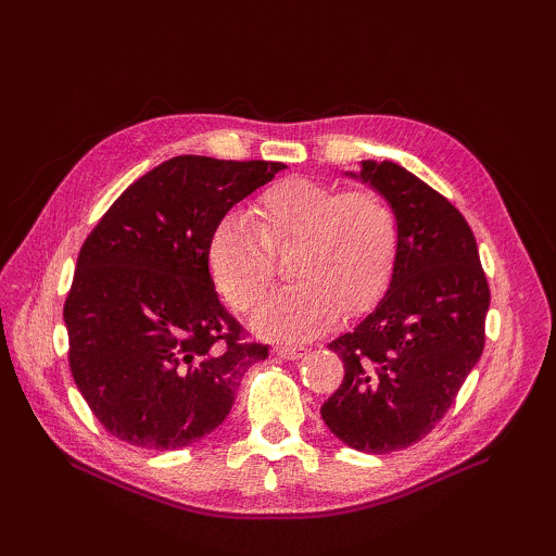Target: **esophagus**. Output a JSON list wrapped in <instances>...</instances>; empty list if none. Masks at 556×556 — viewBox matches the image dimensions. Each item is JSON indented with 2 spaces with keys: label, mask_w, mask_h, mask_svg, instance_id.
I'll return each mask as SVG.
<instances>
[{
  "label": "esophagus",
  "mask_w": 556,
  "mask_h": 556,
  "mask_svg": "<svg viewBox=\"0 0 556 556\" xmlns=\"http://www.w3.org/2000/svg\"><path fill=\"white\" fill-rule=\"evenodd\" d=\"M274 352L282 359H299V357H304L308 350L304 345H276Z\"/></svg>",
  "instance_id": "esophagus-1"
}]
</instances>
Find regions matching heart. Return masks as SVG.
<instances>
[{"label":"heart","instance_id":"1","mask_svg":"<svg viewBox=\"0 0 556 556\" xmlns=\"http://www.w3.org/2000/svg\"><path fill=\"white\" fill-rule=\"evenodd\" d=\"M252 227L231 213L208 243V271L229 304L250 313L276 285L271 252L294 248V288L257 313L255 327L282 339H308L336 315L371 306L392 278L399 217L374 188L343 190L313 178H288L266 188L252 206Z\"/></svg>","mask_w":556,"mask_h":556}]
</instances>
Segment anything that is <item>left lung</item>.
Listing matches in <instances>:
<instances>
[{
	"mask_svg": "<svg viewBox=\"0 0 556 556\" xmlns=\"http://www.w3.org/2000/svg\"><path fill=\"white\" fill-rule=\"evenodd\" d=\"M348 176L390 199L399 252L378 306L329 343L345 376L319 415L345 445L387 454L422 441L473 371L490 285L464 215L425 180L374 160Z\"/></svg>",
	"mask_w": 556,
	"mask_h": 556,
	"instance_id": "left-lung-1",
	"label": "left lung"
}]
</instances>
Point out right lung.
I'll return each mask as SVG.
<instances>
[{"label":"right lung","instance_id":"obj_1","mask_svg":"<svg viewBox=\"0 0 556 556\" xmlns=\"http://www.w3.org/2000/svg\"><path fill=\"white\" fill-rule=\"evenodd\" d=\"M282 169L172 157L131 182L83 243L64 301L70 368L115 439L146 450L201 441L268 357L217 299L208 243L229 208Z\"/></svg>","mask_w":556,"mask_h":556}]
</instances>
